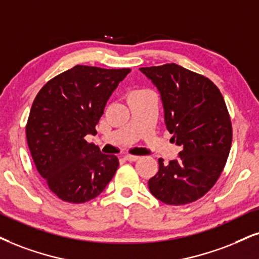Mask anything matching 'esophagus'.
Wrapping results in <instances>:
<instances>
[{
    "label": "esophagus",
    "instance_id": "esophagus-1",
    "mask_svg": "<svg viewBox=\"0 0 259 259\" xmlns=\"http://www.w3.org/2000/svg\"><path fill=\"white\" fill-rule=\"evenodd\" d=\"M124 159L126 160V161H136V160H139V156L136 155H124Z\"/></svg>",
    "mask_w": 259,
    "mask_h": 259
}]
</instances>
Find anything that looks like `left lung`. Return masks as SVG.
<instances>
[{"label": "left lung", "mask_w": 259, "mask_h": 259, "mask_svg": "<svg viewBox=\"0 0 259 259\" xmlns=\"http://www.w3.org/2000/svg\"><path fill=\"white\" fill-rule=\"evenodd\" d=\"M140 70L158 88L165 125L182 148L167 165L159 159L149 191L166 204L195 202L214 186L230 154L232 124L224 98L209 78L176 63Z\"/></svg>", "instance_id": "obj_1"}]
</instances>
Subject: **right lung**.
I'll list each match as a JSON object with an SVG mask.
<instances>
[{"mask_svg":"<svg viewBox=\"0 0 259 259\" xmlns=\"http://www.w3.org/2000/svg\"><path fill=\"white\" fill-rule=\"evenodd\" d=\"M129 73L75 65L35 97L26 125L28 148L39 175L62 201L96 198L118 168L116 155L103 154L84 136L96 135L107 100Z\"/></svg>","mask_w":259,"mask_h":259,"instance_id":"1","label":"right lung"}]
</instances>
